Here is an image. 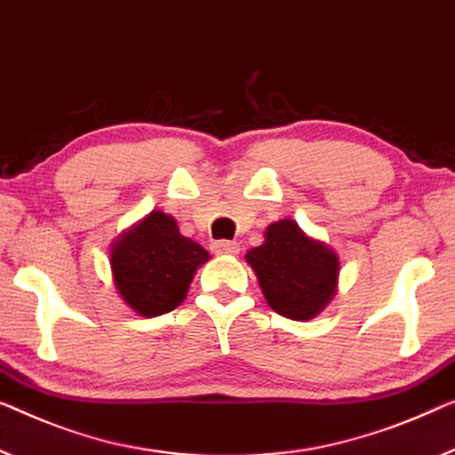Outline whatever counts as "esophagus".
<instances>
[{
    "mask_svg": "<svg viewBox=\"0 0 455 455\" xmlns=\"http://www.w3.org/2000/svg\"><path fill=\"white\" fill-rule=\"evenodd\" d=\"M212 251L216 255H239V243L235 241H214L212 243Z\"/></svg>",
    "mask_w": 455,
    "mask_h": 455,
    "instance_id": "obj_1",
    "label": "esophagus"
}]
</instances>
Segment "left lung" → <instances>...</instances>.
<instances>
[{
    "label": "left lung",
    "mask_w": 455,
    "mask_h": 455,
    "mask_svg": "<svg viewBox=\"0 0 455 455\" xmlns=\"http://www.w3.org/2000/svg\"><path fill=\"white\" fill-rule=\"evenodd\" d=\"M269 308L292 321L323 313L339 290L341 261L327 243L304 233L292 219L271 222L259 247L247 251Z\"/></svg>",
    "instance_id": "obj_1"
}]
</instances>
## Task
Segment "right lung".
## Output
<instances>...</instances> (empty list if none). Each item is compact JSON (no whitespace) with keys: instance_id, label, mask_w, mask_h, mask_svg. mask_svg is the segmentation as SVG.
Wrapping results in <instances>:
<instances>
[{"instance_id":"obj_1","label":"right lung","mask_w":455,"mask_h":455,"mask_svg":"<svg viewBox=\"0 0 455 455\" xmlns=\"http://www.w3.org/2000/svg\"><path fill=\"white\" fill-rule=\"evenodd\" d=\"M112 282L132 313L153 318L186 300L196 271L210 259L208 251L180 233L172 214L151 210L112 241Z\"/></svg>"}]
</instances>
